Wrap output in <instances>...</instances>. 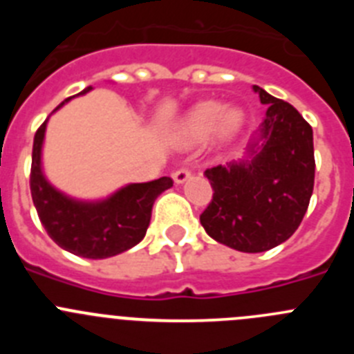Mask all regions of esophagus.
<instances>
[{
	"mask_svg": "<svg viewBox=\"0 0 354 354\" xmlns=\"http://www.w3.org/2000/svg\"><path fill=\"white\" fill-rule=\"evenodd\" d=\"M189 177H192V171L187 170V168H179V170H175L171 174V179H174L175 184H184Z\"/></svg>",
	"mask_w": 354,
	"mask_h": 354,
	"instance_id": "34e87169",
	"label": "esophagus"
}]
</instances>
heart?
<instances>
[{"instance_id": "obj_1", "label": "heart", "mask_w": 354, "mask_h": 354, "mask_svg": "<svg viewBox=\"0 0 354 354\" xmlns=\"http://www.w3.org/2000/svg\"><path fill=\"white\" fill-rule=\"evenodd\" d=\"M245 122L239 108H223L218 101H202L183 115L174 129L175 142L180 145H196L212 134L216 142L234 138Z\"/></svg>"}]
</instances>
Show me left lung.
Listing matches in <instances>:
<instances>
[{"mask_svg": "<svg viewBox=\"0 0 354 354\" xmlns=\"http://www.w3.org/2000/svg\"><path fill=\"white\" fill-rule=\"evenodd\" d=\"M266 118L246 156L205 170L211 204L200 214L205 232L237 252L259 253L296 232L314 192V134L289 102L253 84Z\"/></svg>", "mask_w": 354, "mask_h": 354, "instance_id": "8db88e82", "label": "left lung"}]
</instances>
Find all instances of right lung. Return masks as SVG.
Returning a JSON list of instances; mask_svg holds the SVG:
<instances>
[{"instance_id": "1", "label": "right lung", "mask_w": 354, "mask_h": 354, "mask_svg": "<svg viewBox=\"0 0 354 354\" xmlns=\"http://www.w3.org/2000/svg\"><path fill=\"white\" fill-rule=\"evenodd\" d=\"M90 90L92 86H86L81 95ZM71 99L56 106L55 111ZM48 120L39 127L33 140L30 187L33 204L49 237L60 248L84 259L113 257L138 245L149 228L156 198L174 186V180L161 177L150 183L126 184L101 200L72 198L56 189L42 170Z\"/></svg>"}]
</instances>
